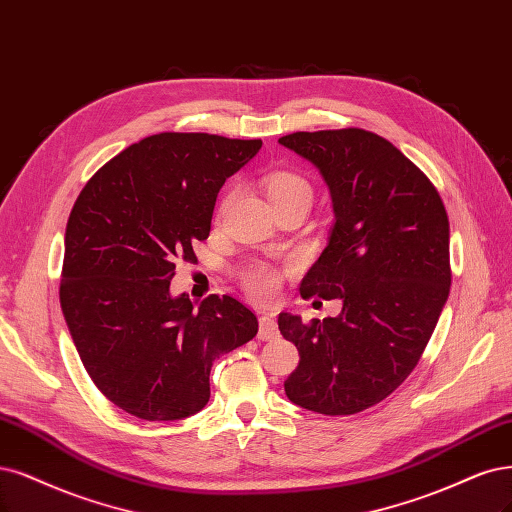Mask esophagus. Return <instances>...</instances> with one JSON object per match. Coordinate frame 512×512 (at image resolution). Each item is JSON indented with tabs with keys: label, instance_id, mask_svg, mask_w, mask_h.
<instances>
[{
	"label": "esophagus",
	"instance_id": "1",
	"mask_svg": "<svg viewBox=\"0 0 512 512\" xmlns=\"http://www.w3.org/2000/svg\"><path fill=\"white\" fill-rule=\"evenodd\" d=\"M279 337V328H277V322L273 320V315H267L264 313L260 317V328H258V339L260 341H273Z\"/></svg>",
	"mask_w": 512,
	"mask_h": 512
}]
</instances>
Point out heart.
Listing matches in <instances>:
<instances>
[{
  "instance_id": "1",
  "label": "heart",
  "mask_w": 512,
  "mask_h": 512,
  "mask_svg": "<svg viewBox=\"0 0 512 512\" xmlns=\"http://www.w3.org/2000/svg\"><path fill=\"white\" fill-rule=\"evenodd\" d=\"M264 190L273 205L290 201H309L313 199L311 182L296 169H275L264 175ZM228 192L218 205V216L226 209ZM243 284L254 296H273L279 288V273L267 262H254L243 269Z\"/></svg>"
}]
</instances>
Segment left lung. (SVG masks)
<instances>
[{
  "label": "left lung",
  "instance_id": "obj_1",
  "mask_svg": "<svg viewBox=\"0 0 512 512\" xmlns=\"http://www.w3.org/2000/svg\"><path fill=\"white\" fill-rule=\"evenodd\" d=\"M279 144L320 169L334 226L301 296L341 298L337 317L279 313L298 349L286 396L313 413L354 415L390 396L417 366L449 286V218L428 175L381 135L296 131Z\"/></svg>",
  "mask_w": 512,
  "mask_h": 512
}]
</instances>
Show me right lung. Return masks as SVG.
<instances>
[{"label":"right lung","mask_w":512,"mask_h":512,"mask_svg":"<svg viewBox=\"0 0 512 512\" xmlns=\"http://www.w3.org/2000/svg\"><path fill=\"white\" fill-rule=\"evenodd\" d=\"M260 139L158 133L116 154L78 195L65 228L61 309L99 392L148 421L199 413L209 370L258 332L231 294L173 298L175 260H195L216 197Z\"/></svg>","instance_id":"add662e5"}]
</instances>
